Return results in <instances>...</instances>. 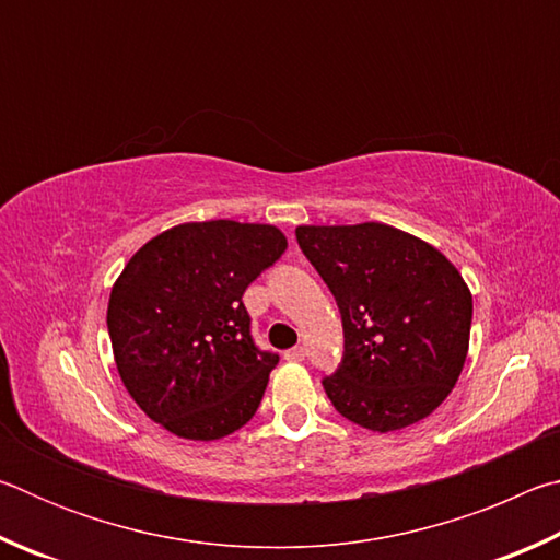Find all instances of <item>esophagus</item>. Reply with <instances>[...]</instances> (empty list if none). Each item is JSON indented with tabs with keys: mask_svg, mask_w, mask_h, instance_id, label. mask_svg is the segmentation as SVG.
I'll use <instances>...</instances> for the list:
<instances>
[{
	"mask_svg": "<svg viewBox=\"0 0 560 560\" xmlns=\"http://www.w3.org/2000/svg\"><path fill=\"white\" fill-rule=\"evenodd\" d=\"M283 358L293 360V363H299V360L306 358V348H303V346H293L291 350H287V353H283Z\"/></svg>",
	"mask_w": 560,
	"mask_h": 560,
	"instance_id": "esophagus-1",
	"label": "esophagus"
}]
</instances>
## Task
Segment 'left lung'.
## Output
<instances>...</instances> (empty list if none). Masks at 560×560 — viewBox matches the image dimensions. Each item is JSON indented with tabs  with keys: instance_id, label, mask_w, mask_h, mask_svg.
Listing matches in <instances>:
<instances>
[{
	"instance_id": "left-lung-1",
	"label": "left lung",
	"mask_w": 560,
	"mask_h": 560,
	"mask_svg": "<svg viewBox=\"0 0 560 560\" xmlns=\"http://www.w3.org/2000/svg\"><path fill=\"white\" fill-rule=\"evenodd\" d=\"M296 240L343 320V360L324 381L336 410L373 432L438 410L469 350L471 291L457 267L383 222L301 224Z\"/></svg>"
}]
</instances>
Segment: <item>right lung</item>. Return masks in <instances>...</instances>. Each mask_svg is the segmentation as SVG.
<instances>
[{
	"label": "right lung",
	"instance_id": "obj_1",
	"mask_svg": "<svg viewBox=\"0 0 560 560\" xmlns=\"http://www.w3.org/2000/svg\"><path fill=\"white\" fill-rule=\"evenodd\" d=\"M287 252L273 224L185 222L132 254L108 299L122 385L183 440H222L264 397L277 353L254 346L242 296Z\"/></svg>",
	"mask_w": 560,
	"mask_h": 560
}]
</instances>
